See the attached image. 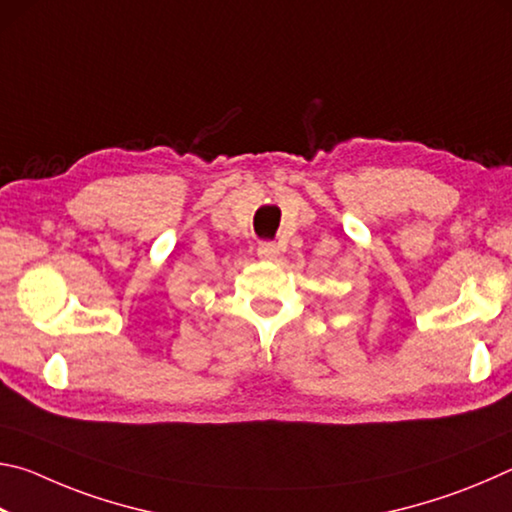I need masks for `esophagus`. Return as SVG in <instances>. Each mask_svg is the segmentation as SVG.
<instances>
[{"instance_id": "esophagus-1", "label": "esophagus", "mask_w": 512, "mask_h": 512, "mask_svg": "<svg viewBox=\"0 0 512 512\" xmlns=\"http://www.w3.org/2000/svg\"><path fill=\"white\" fill-rule=\"evenodd\" d=\"M257 255L262 257V259H266V262H275L277 255H280V250H277L275 244H262V246L257 248Z\"/></svg>"}]
</instances>
